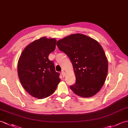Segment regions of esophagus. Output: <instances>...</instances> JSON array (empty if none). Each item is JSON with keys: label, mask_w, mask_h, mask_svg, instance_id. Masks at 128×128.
<instances>
[{"label": "esophagus", "mask_w": 128, "mask_h": 128, "mask_svg": "<svg viewBox=\"0 0 128 128\" xmlns=\"http://www.w3.org/2000/svg\"><path fill=\"white\" fill-rule=\"evenodd\" d=\"M61 75L62 76L63 78H64L65 76H66V73H65V72L64 71H62V72H61Z\"/></svg>", "instance_id": "esophagus-1"}]
</instances>
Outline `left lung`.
I'll return each mask as SVG.
<instances>
[{
    "mask_svg": "<svg viewBox=\"0 0 128 128\" xmlns=\"http://www.w3.org/2000/svg\"><path fill=\"white\" fill-rule=\"evenodd\" d=\"M59 50L71 60L76 82L70 86L82 97L94 96L102 88L108 73V60L97 40L85 34H72L58 40Z\"/></svg>",
    "mask_w": 128,
    "mask_h": 128,
    "instance_id": "obj_1",
    "label": "left lung"
}]
</instances>
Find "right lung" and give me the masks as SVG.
Masks as SVG:
<instances>
[{
	"mask_svg": "<svg viewBox=\"0 0 128 128\" xmlns=\"http://www.w3.org/2000/svg\"><path fill=\"white\" fill-rule=\"evenodd\" d=\"M55 38L45 37L24 49L18 64V78L24 88L32 97L43 99L52 94L60 79L48 56L56 49Z\"/></svg>",
	"mask_w": 128,
	"mask_h": 128,
	"instance_id": "right-lung-1",
	"label": "right lung"
}]
</instances>
